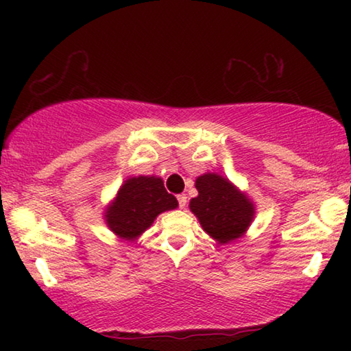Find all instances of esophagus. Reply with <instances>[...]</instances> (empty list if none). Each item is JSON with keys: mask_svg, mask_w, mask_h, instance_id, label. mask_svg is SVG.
I'll use <instances>...</instances> for the list:
<instances>
[{"mask_svg": "<svg viewBox=\"0 0 351 351\" xmlns=\"http://www.w3.org/2000/svg\"><path fill=\"white\" fill-rule=\"evenodd\" d=\"M178 203H180V207L181 209H184V207H186V204H187V197L184 193H181V195H178Z\"/></svg>", "mask_w": 351, "mask_h": 351, "instance_id": "esophagus-1", "label": "esophagus"}]
</instances>
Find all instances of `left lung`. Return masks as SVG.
Masks as SVG:
<instances>
[{
	"label": "left lung",
	"mask_w": 351,
	"mask_h": 351,
	"mask_svg": "<svg viewBox=\"0 0 351 351\" xmlns=\"http://www.w3.org/2000/svg\"><path fill=\"white\" fill-rule=\"evenodd\" d=\"M198 197L190 199L189 209L204 232L218 245L241 239L254 221L255 204L228 178L207 171L195 180Z\"/></svg>",
	"instance_id": "1"
}]
</instances>
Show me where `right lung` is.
<instances>
[{
	"instance_id": "1",
	"label": "right lung",
	"mask_w": 351,
	"mask_h": 351,
	"mask_svg": "<svg viewBox=\"0 0 351 351\" xmlns=\"http://www.w3.org/2000/svg\"><path fill=\"white\" fill-rule=\"evenodd\" d=\"M176 207L178 199L165 190L161 176H130L105 207L104 219L117 239L133 243L158 215Z\"/></svg>"
}]
</instances>
